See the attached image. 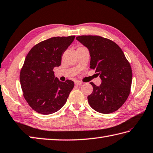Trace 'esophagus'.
I'll use <instances>...</instances> for the list:
<instances>
[{
  "instance_id": "esophagus-1",
  "label": "esophagus",
  "mask_w": 153,
  "mask_h": 153,
  "mask_svg": "<svg viewBox=\"0 0 153 153\" xmlns=\"http://www.w3.org/2000/svg\"><path fill=\"white\" fill-rule=\"evenodd\" d=\"M82 84V82H81L80 81H76V82H75V85L76 86H78V85H81Z\"/></svg>"
}]
</instances>
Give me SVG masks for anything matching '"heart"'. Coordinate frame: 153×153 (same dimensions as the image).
I'll return each mask as SVG.
<instances>
[{
	"mask_svg": "<svg viewBox=\"0 0 153 153\" xmlns=\"http://www.w3.org/2000/svg\"><path fill=\"white\" fill-rule=\"evenodd\" d=\"M79 48H83V47H79Z\"/></svg>",
	"mask_w": 153,
	"mask_h": 153,
	"instance_id": "heart-1",
	"label": "heart"
}]
</instances>
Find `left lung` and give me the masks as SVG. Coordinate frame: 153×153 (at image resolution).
<instances>
[{
	"label": "left lung",
	"instance_id": "8db88e82",
	"mask_svg": "<svg viewBox=\"0 0 153 153\" xmlns=\"http://www.w3.org/2000/svg\"><path fill=\"white\" fill-rule=\"evenodd\" d=\"M77 40L88 48L90 68L95 70L101 83H94L88 103L96 111L108 114L118 110L131 91L132 70L123 52L114 42L100 36H79Z\"/></svg>",
	"mask_w": 153,
	"mask_h": 153
}]
</instances>
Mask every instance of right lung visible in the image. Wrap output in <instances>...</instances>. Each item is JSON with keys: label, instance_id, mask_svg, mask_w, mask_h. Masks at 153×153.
I'll list each match as a JSON object with an SVG mask.
<instances>
[{"label": "right lung", "instance_id": "1", "mask_svg": "<svg viewBox=\"0 0 153 153\" xmlns=\"http://www.w3.org/2000/svg\"><path fill=\"white\" fill-rule=\"evenodd\" d=\"M74 38L75 36H58L40 42L26 57L20 70V85L24 97L37 113L52 114L66 103L74 83L70 79L60 82L53 70L61 65L62 56Z\"/></svg>", "mask_w": 153, "mask_h": 153}]
</instances>
